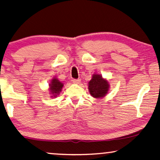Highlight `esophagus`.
I'll return each mask as SVG.
<instances>
[{
	"instance_id": "1",
	"label": "esophagus",
	"mask_w": 160,
	"mask_h": 160,
	"mask_svg": "<svg viewBox=\"0 0 160 160\" xmlns=\"http://www.w3.org/2000/svg\"><path fill=\"white\" fill-rule=\"evenodd\" d=\"M72 82L75 83V84H79V83L80 82V79H73Z\"/></svg>"
}]
</instances>
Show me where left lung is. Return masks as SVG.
<instances>
[{"label":"left lung","instance_id":"left-lung-1","mask_svg":"<svg viewBox=\"0 0 160 160\" xmlns=\"http://www.w3.org/2000/svg\"><path fill=\"white\" fill-rule=\"evenodd\" d=\"M109 82L103 79L102 75L94 74L88 82L90 94L96 98H101L107 95L109 91Z\"/></svg>","mask_w":160,"mask_h":160}]
</instances>
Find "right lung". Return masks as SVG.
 I'll return each instance as SVG.
<instances>
[{
    "mask_svg": "<svg viewBox=\"0 0 160 160\" xmlns=\"http://www.w3.org/2000/svg\"><path fill=\"white\" fill-rule=\"evenodd\" d=\"M49 86H50L49 90H50L51 93L52 94L51 97H57V95H58L60 93V92L62 91L64 84L62 82H61L57 78H54L51 80V83L49 84Z\"/></svg>",
    "mask_w": 160,
    "mask_h": 160,
    "instance_id": "obj_1",
    "label": "right lung"
}]
</instances>
